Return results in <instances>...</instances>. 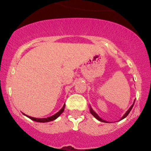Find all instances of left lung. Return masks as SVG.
<instances>
[{
	"label": "left lung",
	"instance_id": "8db88e82",
	"mask_svg": "<svg viewBox=\"0 0 151 151\" xmlns=\"http://www.w3.org/2000/svg\"><path fill=\"white\" fill-rule=\"evenodd\" d=\"M134 102H135V101H134L133 104H132V106H130V108H129V109H128V110H127V111H126V113H125V114H124V115H123V116L122 117V118H121V120H120V121H121V120H123V118H126V116H127V115H129V112H131V110H132V107H133L134 104ZM90 112H91V114H92V115H93V116H94V117H95V118H96V119H97V120H99V121H101V122H104V123H109V122H107V121H104V120H103V119H102V118H100V117H99V115H97V114H96V112H95V111H94V110H93V109H92V108H91V106H90Z\"/></svg>",
	"mask_w": 151,
	"mask_h": 151
}]
</instances>
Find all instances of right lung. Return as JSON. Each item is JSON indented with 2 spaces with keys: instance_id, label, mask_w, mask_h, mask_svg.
I'll use <instances>...</instances> for the list:
<instances>
[{
  "instance_id": "right-lung-1",
  "label": "right lung",
  "mask_w": 151,
  "mask_h": 151,
  "mask_svg": "<svg viewBox=\"0 0 151 151\" xmlns=\"http://www.w3.org/2000/svg\"><path fill=\"white\" fill-rule=\"evenodd\" d=\"M65 106H66V104H64V105H63V107H62L61 109H60V111H59V112H58L57 113L55 114V115H52V116L48 117V118H33V117L28 116V115H25V114H24V113H23V114L25 115V116H27V117H28V118H30V119H31L32 121H36V122H39V123L50 122V121H54V120H55L56 118H58L59 116H60V115H61L62 112H63V111H64Z\"/></svg>"
}]
</instances>
